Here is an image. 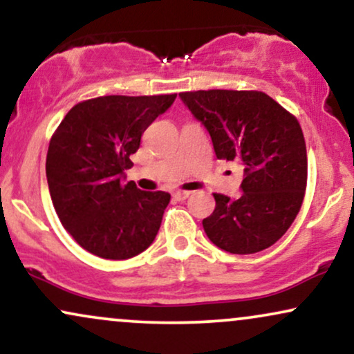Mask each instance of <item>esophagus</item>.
Returning <instances> with one entry per match:
<instances>
[{
  "label": "esophagus",
  "mask_w": 354,
  "mask_h": 354,
  "mask_svg": "<svg viewBox=\"0 0 354 354\" xmlns=\"http://www.w3.org/2000/svg\"><path fill=\"white\" fill-rule=\"evenodd\" d=\"M189 194H191V191H174V193H173V196L176 198V200L183 201V200H186V198H188Z\"/></svg>",
  "instance_id": "esophagus-1"
}]
</instances>
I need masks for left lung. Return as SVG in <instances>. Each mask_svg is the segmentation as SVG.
Listing matches in <instances>:
<instances>
[{"mask_svg":"<svg viewBox=\"0 0 354 354\" xmlns=\"http://www.w3.org/2000/svg\"><path fill=\"white\" fill-rule=\"evenodd\" d=\"M180 96L209 131L218 160L245 168L241 196L213 193L216 208L203 219L206 236L233 254L274 245L293 225L306 191V143L296 116L254 89H200Z\"/></svg>","mask_w":354,"mask_h":354,"instance_id":"obj_1","label":"left lung"}]
</instances>
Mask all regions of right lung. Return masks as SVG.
Listing matches in <instances>:
<instances>
[{
	"label": "right lung",
	"mask_w": 354,
	"mask_h": 354,
	"mask_svg": "<svg viewBox=\"0 0 354 354\" xmlns=\"http://www.w3.org/2000/svg\"><path fill=\"white\" fill-rule=\"evenodd\" d=\"M173 95L98 96L75 104L53 133L46 154L51 201L61 225L83 250L128 259L156 238L169 196L123 181L145 129Z\"/></svg>",
	"instance_id": "obj_1"
}]
</instances>
